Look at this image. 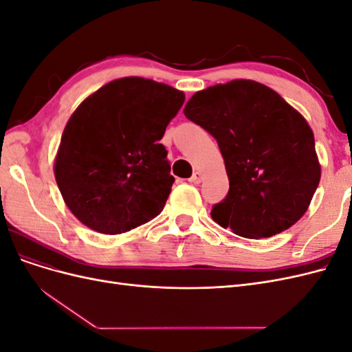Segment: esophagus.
<instances>
[{
  "mask_svg": "<svg viewBox=\"0 0 352 352\" xmlns=\"http://www.w3.org/2000/svg\"><path fill=\"white\" fill-rule=\"evenodd\" d=\"M189 182H192V184H201V182H202V175H201L199 172H195V173L192 175V177L189 179Z\"/></svg>",
  "mask_w": 352,
  "mask_h": 352,
  "instance_id": "obj_1",
  "label": "esophagus"
}]
</instances>
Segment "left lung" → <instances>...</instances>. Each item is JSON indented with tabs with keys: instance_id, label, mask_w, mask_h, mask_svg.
I'll list each match as a JSON object with an SVG mask.
<instances>
[{
	"instance_id": "8db88e82",
	"label": "left lung",
	"mask_w": 352,
	"mask_h": 352,
	"mask_svg": "<svg viewBox=\"0 0 352 352\" xmlns=\"http://www.w3.org/2000/svg\"><path fill=\"white\" fill-rule=\"evenodd\" d=\"M184 113L216 138L225 160L229 192L212 207V220L260 239L304 216L320 182V163L311 127L278 92L236 79L195 92Z\"/></svg>"
}]
</instances>
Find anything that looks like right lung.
Instances as JSON below:
<instances>
[{
    "label": "right lung",
    "mask_w": 352,
    "mask_h": 352,
    "mask_svg": "<svg viewBox=\"0 0 352 352\" xmlns=\"http://www.w3.org/2000/svg\"><path fill=\"white\" fill-rule=\"evenodd\" d=\"M184 101L182 91L132 76L104 85L74 110L54 175L85 226L117 235L163 211L175 177L158 142Z\"/></svg>",
    "instance_id": "obj_1"
}]
</instances>
